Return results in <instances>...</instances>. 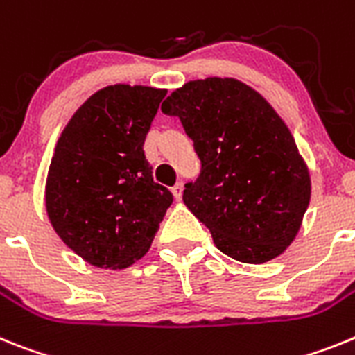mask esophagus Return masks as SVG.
<instances>
[{"label":"esophagus","instance_id":"34e87169","mask_svg":"<svg viewBox=\"0 0 355 355\" xmlns=\"http://www.w3.org/2000/svg\"><path fill=\"white\" fill-rule=\"evenodd\" d=\"M171 191H173L175 198L180 200L182 198V193H184V184H182V182H177V184H175V186L171 187Z\"/></svg>","mask_w":355,"mask_h":355}]
</instances>
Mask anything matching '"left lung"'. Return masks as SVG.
Here are the masks:
<instances>
[{"mask_svg":"<svg viewBox=\"0 0 355 355\" xmlns=\"http://www.w3.org/2000/svg\"><path fill=\"white\" fill-rule=\"evenodd\" d=\"M162 112L180 119L200 159L184 203L225 255L266 263L297 236L311 178L291 132L257 91L234 78L189 82Z\"/></svg>","mask_w":355,"mask_h":355,"instance_id":"1","label":"left lung"}]
</instances>
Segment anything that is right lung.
Returning a JSON list of instances; mask_svg holds the SVG:
<instances>
[{"label":"right lung","mask_w":355,"mask_h":355,"mask_svg":"<svg viewBox=\"0 0 355 355\" xmlns=\"http://www.w3.org/2000/svg\"><path fill=\"white\" fill-rule=\"evenodd\" d=\"M164 96L162 89L109 85L76 110L58 139L46 211L60 239L89 264H134L173 203L143 150Z\"/></svg>","instance_id":"1"}]
</instances>
